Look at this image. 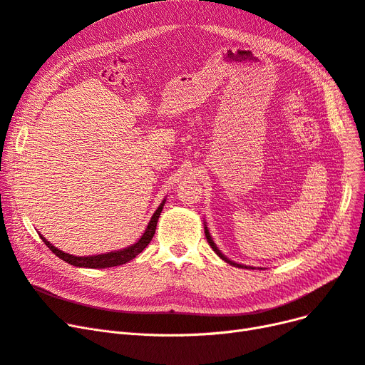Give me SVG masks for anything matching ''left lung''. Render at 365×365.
Wrapping results in <instances>:
<instances>
[{
	"label": "left lung",
	"instance_id": "left-lung-1",
	"mask_svg": "<svg viewBox=\"0 0 365 365\" xmlns=\"http://www.w3.org/2000/svg\"><path fill=\"white\" fill-rule=\"evenodd\" d=\"M204 230H205V237H207V242H208V245L212 247V250H215V252L225 261V262H228V264H231V266H234V267H245V269H254V267H250V266H243V264H237V262H234V261H231L230 258H226L222 252H220V250L217 249V246H216V243L215 242H212V238H211V235H210V231H208V228H207V225L204 223Z\"/></svg>",
	"mask_w": 365,
	"mask_h": 365
}]
</instances>
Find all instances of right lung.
<instances>
[{
	"label": "right lung",
	"mask_w": 365,
	"mask_h": 365,
	"mask_svg": "<svg viewBox=\"0 0 365 365\" xmlns=\"http://www.w3.org/2000/svg\"><path fill=\"white\" fill-rule=\"evenodd\" d=\"M165 202H166V199L163 200V202L160 204V207L155 210L154 216L150 217V220H149V223L146 226V230H145L143 235L139 238V240H137L134 245H131L128 247L119 249V250H113V252H108V254L92 255V257H75V255L63 252V250L57 249L56 246H53L51 243H49L43 235H41V234L39 235H41V238L43 240V243L53 250L54 255H57L63 261H66L68 264H71V266H75V267H89V269H106V267L120 266V264H125V262L131 261L133 258H135L150 243V240H153V237H154L155 230H157V222H158V217H160V212L163 211Z\"/></svg>",
	"instance_id": "obj_1"
}]
</instances>
